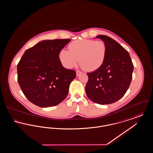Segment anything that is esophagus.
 <instances>
[{"instance_id": "obj_1", "label": "esophagus", "mask_w": 153, "mask_h": 153, "mask_svg": "<svg viewBox=\"0 0 153 153\" xmlns=\"http://www.w3.org/2000/svg\"><path fill=\"white\" fill-rule=\"evenodd\" d=\"M81 73H82V72L80 71H77V72H76V76H79L80 74H81Z\"/></svg>"}]
</instances>
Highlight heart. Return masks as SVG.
<instances>
[{
    "label": "heart",
    "instance_id": "1",
    "mask_svg": "<svg viewBox=\"0 0 153 153\" xmlns=\"http://www.w3.org/2000/svg\"><path fill=\"white\" fill-rule=\"evenodd\" d=\"M107 46L101 40L81 39L73 41L68 46V51L61 50L58 57L62 64L71 69L77 65L89 72L97 70L104 62Z\"/></svg>",
    "mask_w": 153,
    "mask_h": 153
}]
</instances>
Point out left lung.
Instances as JSON below:
<instances>
[{"mask_svg": "<svg viewBox=\"0 0 153 153\" xmlns=\"http://www.w3.org/2000/svg\"><path fill=\"white\" fill-rule=\"evenodd\" d=\"M107 46V54L102 66L88 73L85 86L88 97L99 104L117 102L130 87L134 65L128 52L109 36L99 35Z\"/></svg>", "mask_w": 153, "mask_h": 153, "instance_id": "1", "label": "left lung"}]
</instances>
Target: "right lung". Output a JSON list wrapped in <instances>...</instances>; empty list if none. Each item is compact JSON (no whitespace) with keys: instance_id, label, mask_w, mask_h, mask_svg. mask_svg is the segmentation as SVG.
I'll use <instances>...</instances> for the list:
<instances>
[{"instance_id":"right-lung-1","label":"right lung","mask_w":153,"mask_h":153,"mask_svg":"<svg viewBox=\"0 0 153 153\" xmlns=\"http://www.w3.org/2000/svg\"><path fill=\"white\" fill-rule=\"evenodd\" d=\"M70 39L45 40L26 50L17 65L18 81L23 94L40 107L55 106L69 92L76 72L65 68L59 53Z\"/></svg>"}]
</instances>
